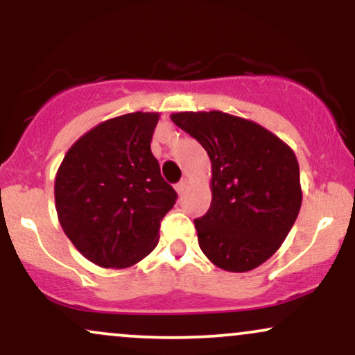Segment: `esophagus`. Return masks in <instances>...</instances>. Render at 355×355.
Masks as SVG:
<instances>
[{
    "label": "esophagus",
    "mask_w": 355,
    "mask_h": 355,
    "mask_svg": "<svg viewBox=\"0 0 355 355\" xmlns=\"http://www.w3.org/2000/svg\"><path fill=\"white\" fill-rule=\"evenodd\" d=\"M187 187H189V180H187V178H182V180L180 182H178L177 183V187H175V189H177V191H178V193H183V191H185L187 190Z\"/></svg>",
    "instance_id": "1"
}]
</instances>
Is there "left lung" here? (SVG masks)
Returning a JSON list of instances; mask_svg holds the SVG:
<instances>
[{"label": "left lung", "instance_id": "8db88e82", "mask_svg": "<svg viewBox=\"0 0 355 355\" xmlns=\"http://www.w3.org/2000/svg\"><path fill=\"white\" fill-rule=\"evenodd\" d=\"M172 121L211 162V203L195 218L198 245L215 266L248 272L279 250L302 203L295 153L255 121L223 112L173 113Z\"/></svg>", "mask_w": 355, "mask_h": 355}]
</instances>
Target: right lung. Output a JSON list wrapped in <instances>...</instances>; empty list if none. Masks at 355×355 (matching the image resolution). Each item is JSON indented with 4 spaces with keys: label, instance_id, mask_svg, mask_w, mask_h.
Returning a JSON list of instances; mask_svg holds the SVG:
<instances>
[{
    "label": "right lung",
    "instance_id": "right-lung-1",
    "mask_svg": "<svg viewBox=\"0 0 355 355\" xmlns=\"http://www.w3.org/2000/svg\"><path fill=\"white\" fill-rule=\"evenodd\" d=\"M158 113H128L76 140L55 178L58 220L89 262L135 266L157 247L160 222L177 191L150 150Z\"/></svg>",
    "mask_w": 355,
    "mask_h": 355
}]
</instances>
